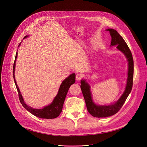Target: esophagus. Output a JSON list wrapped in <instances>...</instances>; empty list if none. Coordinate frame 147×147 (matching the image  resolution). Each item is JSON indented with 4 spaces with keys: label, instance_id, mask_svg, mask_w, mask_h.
Wrapping results in <instances>:
<instances>
[{
    "label": "esophagus",
    "instance_id": "34e87169",
    "mask_svg": "<svg viewBox=\"0 0 147 147\" xmlns=\"http://www.w3.org/2000/svg\"><path fill=\"white\" fill-rule=\"evenodd\" d=\"M82 78H83V75L80 74V73L77 74L76 75V80H81V79H82Z\"/></svg>",
    "mask_w": 147,
    "mask_h": 147
}]
</instances>
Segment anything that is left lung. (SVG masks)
Segmentation results:
<instances>
[{"label":"left lung","instance_id":"1","mask_svg":"<svg viewBox=\"0 0 147 147\" xmlns=\"http://www.w3.org/2000/svg\"><path fill=\"white\" fill-rule=\"evenodd\" d=\"M111 37V45H117V48L124 54L128 62V71L127 85L124 93L122 94L119 100L113 105L109 106H97L92 101L90 86L84 80L80 82V88L82 90L84 99L85 100L87 110L90 115L95 117H106L113 116L117 113L123 106L128 96L131 92L134 75V61L133 58L127 44L123 37L118 33V32L114 29H107Z\"/></svg>","mask_w":147,"mask_h":147}]
</instances>
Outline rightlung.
<instances>
[{"mask_svg":"<svg viewBox=\"0 0 147 147\" xmlns=\"http://www.w3.org/2000/svg\"><path fill=\"white\" fill-rule=\"evenodd\" d=\"M27 37V36L24 37V38H26ZM20 45V43L19 44V46ZM17 57H18V52H16L15 61L13 63V78L14 80V83L19 93V98L21 104L27 110H28L30 113H31V114H32V115L36 116L37 117L41 118V119H55L57 117L60 115V113L62 110L63 105L65 101V97H66L67 94L68 93V91L69 90V88H70L71 85L74 84L75 82V74H72V75H69L67 78H66L63 81L60 86L57 95L56 96L54 100H53V103L51 105L45 106L42 109H35L28 106L24 103L22 96L19 90V89L15 80L14 68H15L16 59L17 58Z\"/></svg>","mask_w":147,"mask_h":147,"instance_id":"right-lung-1","label":"right lung"}]
</instances>
